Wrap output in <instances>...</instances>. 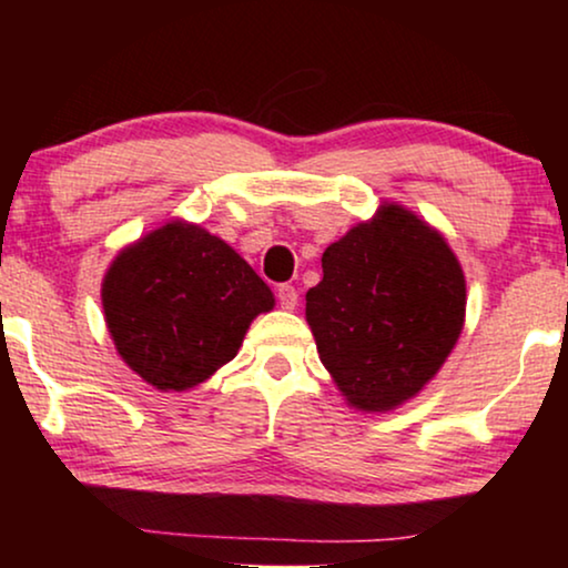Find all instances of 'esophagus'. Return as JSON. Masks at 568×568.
Returning <instances> with one entry per match:
<instances>
[{
	"mask_svg": "<svg viewBox=\"0 0 568 568\" xmlns=\"http://www.w3.org/2000/svg\"><path fill=\"white\" fill-rule=\"evenodd\" d=\"M276 300H278V305H282V310H294V307H297L300 294L292 284H282L276 290Z\"/></svg>",
	"mask_w": 568,
	"mask_h": 568,
	"instance_id": "1",
	"label": "esophagus"
}]
</instances>
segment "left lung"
<instances>
[{
	"mask_svg": "<svg viewBox=\"0 0 568 568\" xmlns=\"http://www.w3.org/2000/svg\"><path fill=\"white\" fill-rule=\"evenodd\" d=\"M307 323L323 367L362 410L414 398L457 344L465 276L445 237L387 204L323 253L307 292Z\"/></svg>",
	"mask_w": 568,
	"mask_h": 568,
	"instance_id": "obj_1",
	"label": "left lung"
}]
</instances>
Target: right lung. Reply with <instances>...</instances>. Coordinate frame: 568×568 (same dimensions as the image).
<instances>
[{"mask_svg": "<svg viewBox=\"0 0 568 568\" xmlns=\"http://www.w3.org/2000/svg\"><path fill=\"white\" fill-rule=\"evenodd\" d=\"M274 307L266 282L196 224L170 222L119 253L103 310L123 362L158 390H189L235 359L245 331Z\"/></svg>", "mask_w": 568, "mask_h": 568, "instance_id": "add662e5", "label": "right lung"}]
</instances>
